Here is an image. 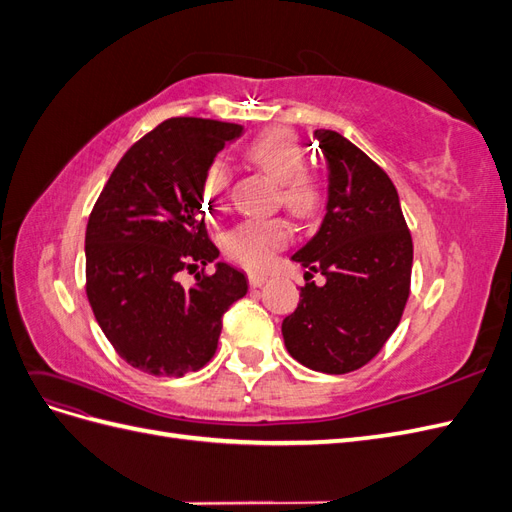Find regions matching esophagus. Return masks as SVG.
Segmentation results:
<instances>
[{
	"label": "esophagus",
	"instance_id": "esophagus-1",
	"mask_svg": "<svg viewBox=\"0 0 512 512\" xmlns=\"http://www.w3.org/2000/svg\"><path fill=\"white\" fill-rule=\"evenodd\" d=\"M267 280H269V277H267L265 273H256V271H252L250 275H247V282H250V286H252V288H258V286H262V284H267Z\"/></svg>",
	"mask_w": 512,
	"mask_h": 512
}]
</instances>
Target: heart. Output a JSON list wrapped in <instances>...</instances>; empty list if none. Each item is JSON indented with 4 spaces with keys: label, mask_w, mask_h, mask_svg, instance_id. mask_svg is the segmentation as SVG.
I'll list each match as a JSON object with an SVG mask.
<instances>
[{
    "label": "heart",
    "mask_w": 512,
    "mask_h": 512,
    "mask_svg": "<svg viewBox=\"0 0 512 512\" xmlns=\"http://www.w3.org/2000/svg\"><path fill=\"white\" fill-rule=\"evenodd\" d=\"M247 158L280 183L282 203L297 215H314L322 205L318 181L305 173V151L297 134L288 128H273L258 134L247 145ZM230 173L222 160L207 166L203 175V200L209 211L226 205ZM292 224L286 218H250L239 222L224 239L226 254L247 269H265L275 254L292 239Z\"/></svg>",
    "instance_id": "heart-1"
}]
</instances>
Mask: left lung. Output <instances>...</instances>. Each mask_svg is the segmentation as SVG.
<instances>
[{"mask_svg":"<svg viewBox=\"0 0 512 512\" xmlns=\"http://www.w3.org/2000/svg\"><path fill=\"white\" fill-rule=\"evenodd\" d=\"M314 136L329 166L327 215L292 260L322 273L327 284L301 288L282 333L301 365L348 374L374 359L404 316L412 237L389 175L342 134L316 130Z\"/></svg>","mask_w":512,"mask_h":512,"instance_id":"obj_1","label":"left lung"}]
</instances>
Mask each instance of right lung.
<instances>
[{"mask_svg":"<svg viewBox=\"0 0 512 512\" xmlns=\"http://www.w3.org/2000/svg\"><path fill=\"white\" fill-rule=\"evenodd\" d=\"M243 126L170 117L136 141L108 177L85 232V292L115 352L149 376L205 367L245 275L218 262L207 235L203 175ZM201 271L195 286L183 270Z\"/></svg>","mask_w":512,"mask_h":512,"instance_id":"right-lung-1","label":"right lung"}]
</instances>
